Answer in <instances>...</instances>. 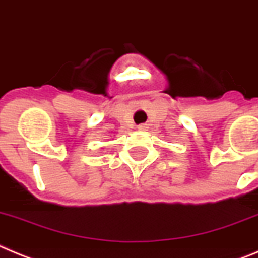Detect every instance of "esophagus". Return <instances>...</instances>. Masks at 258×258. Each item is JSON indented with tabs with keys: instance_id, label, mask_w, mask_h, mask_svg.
<instances>
[{
	"instance_id": "obj_1",
	"label": "esophagus",
	"mask_w": 258,
	"mask_h": 258,
	"mask_svg": "<svg viewBox=\"0 0 258 258\" xmlns=\"http://www.w3.org/2000/svg\"><path fill=\"white\" fill-rule=\"evenodd\" d=\"M145 128H146L145 124H140V126H139V130H145Z\"/></svg>"
}]
</instances>
